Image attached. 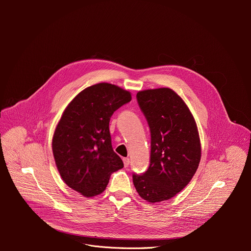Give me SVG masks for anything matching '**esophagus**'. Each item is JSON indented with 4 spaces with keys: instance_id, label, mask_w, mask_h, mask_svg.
<instances>
[{
    "instance_id": "34e87169",
    "label": "esophagus",
    "mask_w": 251,
    "mask_h": 251,
    "mask_svg": "<svg viewBox=\"0 0 251 251\" xmlns=\"http://www.w3.org/2000/svg\"><path fill=\"white\" fill-rule=\"evenodd\" d=\"M123 163H124V167L127 168L129 166V164H130V159L129 158H124L123 159Z\"/></svg>"
}]
</instances>
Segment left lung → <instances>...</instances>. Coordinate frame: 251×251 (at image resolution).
<instances>
[{
    "label": "left lung",
    "mask_w": 251,
    "mask_h": 251,
    "mask_svg": "<svg viewBox=\"0 0 251 251\" xmlns=\"http://www.w3.org/2000/svg\"><path fill=\"white\" fill-rule=\"evenodd\" d=\"M151 132L148 170L133 175L139 196L149 202L167 201L192 180L201 161L196 121L184 100L170 88L139 91L136 95Z\"/></svg>",
    "instance_id": "8db88e82"
}]
</instances>
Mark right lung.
<instances>
[{
	"mask_svg": "<svg viewBox=\"0 0 251 251\" xmlns=\"http://www.w3.org/2000/svg\"><path fill=\"white\" fill-rule=\"evenodd\" d=\"M131 101V93L98 83L78 93L65 108L52 138L55 165L64 183L86 198L104 192L110 176L124 167L113 151L109 122Z\"/></svg>",
	"mask_w": 251,
	"mask_h": 251,
	"instance_id": "right-lung-1",
	"label": "right lung"
}]
</instances>
